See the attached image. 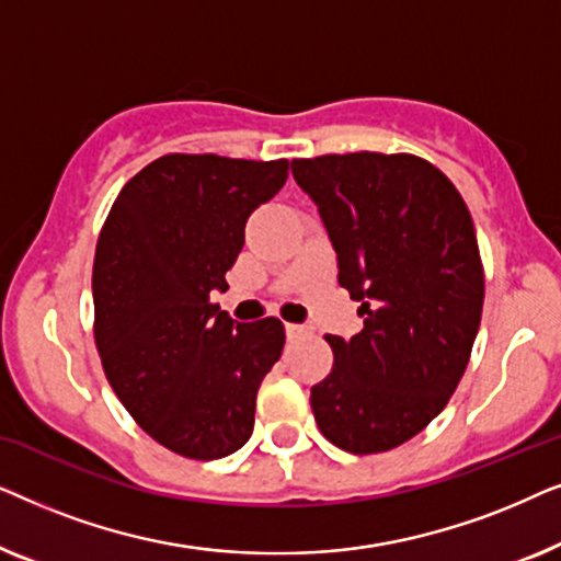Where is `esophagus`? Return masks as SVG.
Returning <instances> with one entry per match:
<instances>
[{"label":"esophagus","instance_id":"obj_1","mask_svg":"<svg viewBox=\"0 0 561 561\" xmlns=\"http://www.w3.org/2000/svg\"><path fill=\"white\" fill-rule=\"evenodd\" d=\"M304 334H311V329L304 327V324H286L288 340H298V336H304Z\"/></svg>","mask_w":561,"mask_h":561}]
</instances>
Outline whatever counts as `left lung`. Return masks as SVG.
I'll list each match as a JSON object with an SVG mask.
<instances>
[{"label":"left lung","instance_id":"1","mask_svg":"<svg viewBox=\"0 0 561 561\" xmlns=\"http://www.w3.org/2000/svg\"><path fill=\"white\" fill-rule=\"evenodd\" d=\"M290 171L365 324L327 334L334 367L311 388L313 419L340 449L378 455L432 424L470 363L485 298L472 217L455 183L409 152L301 158Z\"/></svg>","mask_w":561,"mask_h":561}]
</instances>
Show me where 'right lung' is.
Returning a JSON list of instances; mask_svg holds the SVG:
<instances>
[{"instance_id": "right-lung-1", "label": "right lung", "mask_w": 561, "mask_h": 561, "mask_svg": "<svg viewBox=\"0 0 561 561\" xmlns=\"http://www.w3.org/2000/svg\"><path fill=\"white\" fill-rule=\"evenodd\" d=\"M288 160L163 156L125 183L94 255V340L122 405L191 459L232 455L255 426L260 382L278 363V319H229L211 290L244 225L283 188Z\"/></svg>"}]
</instances>
